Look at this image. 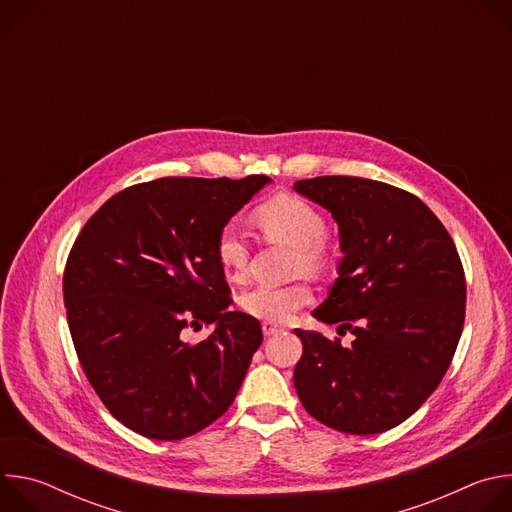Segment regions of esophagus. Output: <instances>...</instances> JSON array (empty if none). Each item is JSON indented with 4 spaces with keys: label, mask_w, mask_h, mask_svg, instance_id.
Segmentation results:
<instances>
[{
    "label": "esophagus",
    "mask_w": 512,
    "mask_h": 512,
    "mask_svg": "<svg viewBox=\"0 0 512 512\" xmlns=\"http://www.w3.org/2000/svg\"><path fill=\"white\" fill-rule=\"evenodd\" d=\"M261 328H263V334H265V336H273V334L285 330L283 326H277V324H273V322H263Z\"/></svg>",
    "instance_id": "34e87169"
}]
</instances>
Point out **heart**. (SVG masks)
I'll list each match as a JSON object with an SVG mask.
<instances>
[{
    "mask_svg": "<svg viewBox=\"0 0 512 512\" xmlns=\"http://www.w3.org/2000/svg\"><path fill=\"white\" fill-rule=\"evenodd\" d=\"M253 225L259 233L273 241L294 247V269L310 275H322L332 259L326 239V218L310 200L281 192L253 210ZM214 255L223 273L231 281H241L247 275L251 247L247 235L227 225L216 235ZM314 289L306 279L294 283H257L241 296V306L247 314L265 322H287L298 310L312 302Z\"/></svg>",
    "mask_w": 512,
    "mask_h": 512,
    "instance_id": "obj_1",
    "label": "heart"
}]
</instances>
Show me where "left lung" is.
<instances>
[{
  "label": "left lung",
  "mask_w": 512,
  "mask_h": 512,
  "mask_svg": "<svg viewBox=\"0 0 512 512\" xmlns=\"http://www.w3.org/2000/svg\"><path fill=\"white\" fill-rule=\"evenodd\" d=\"M294 188L332 212L344 259L314 310L340 338L294 330L304 352L294 385L320 423L356 435L403 423L442 383L466 316L458 249L415 194L356 176H318Z\"/></svg>",
  "instance_id": "left-lung-1"
}]
</instances>
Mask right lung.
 I'll return each instance as SVG.
<instances>
[{"label":"right lung","instance_id":"right-lung-1","mask_svg":"<svg viewBox=\"0 0 512 512\" xmlns=\"http://www.w3.org/2000/svg\"><path fill=\"white\" fill-rule=\"evenodd\" d=\"M269 182L158 178L111 196L72 245L62 294L81 367L129 429L184 440L221 417L263 342L259 320L231 312L214 241ZM216 323L204 341L183 332Z\"/></svg>","mask_w":512,"mask_h":512}]
</instances>
